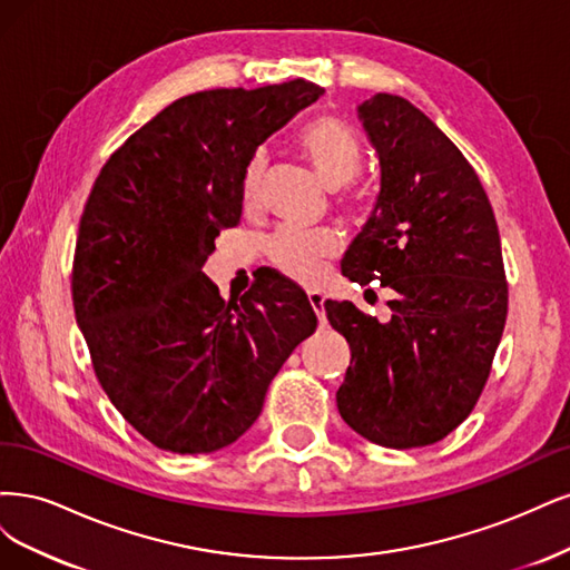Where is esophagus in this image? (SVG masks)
I'll return each mask as SVG.
<instances>
[{
    "label": "esophagus",
    "instance_id": "obj_1",
    "mask_svg": "<svg viewBox=\"0 0 570 570\" xmlns=\"http://www.w3.org/2000/svg\"><path fill=\"white\" fill-rule=\"evenodd\" d=\"M307 301L312 305V309H315V315L320 320V324L324 326L326 324V315H324V296L317 291H307Z\"/></svg>",
    "mask_w": 570,
    "mask_h": 570
}]
</instances>
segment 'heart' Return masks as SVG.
<instances>
[{"mask_svg":"<svg viewBox=\"0 0 570 570\" xmlns=\"http://www.w3.org/2000/svg\"><path fill=\"white\" fill-rule=\"evenodd\" d=\"M298 141L324 185L341 189V198L347 208H366L370 191L360 181H355L364 154L351 127L334 116H320L303 127ZM265 175L267 156L263 151H255L246 163L242 179V200L246 208H255L261 204ZM338 250L341 238L334 229L305 232L298 227H284L274 232L267 242L269 263L288 274L291 279L303 284H315L324 269V261L334 258Z\"/></svg>","mask_w":570,"mask_h":570,"instance_id":"1","label":"heart"}]
</instances>
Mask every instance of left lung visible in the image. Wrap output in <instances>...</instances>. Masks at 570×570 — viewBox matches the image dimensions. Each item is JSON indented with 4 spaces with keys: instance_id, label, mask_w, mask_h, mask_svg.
Returning <instances> with one entry per match:
<instances>
[{
    "instance_id": "1",
    "label": "left lung",
    "mask_w": 570,
    "mask_h": 570,
    "mask_svg": "<svg viewBox=\"0 0 570 570\" xmlns=\"http://www.w3.org/2000/svg\"><path fill=\"white\" fill-rule=\"evenodd\" d=\"M357 114L381 194L341 269L360 286L381 282L393 301L389 322L324 303L351 345L336 405L362 438L412 450L452 433L485 389L509 303L502 244L479 175L429 116L383 91Z\"/></svg>"
}]
</instances>
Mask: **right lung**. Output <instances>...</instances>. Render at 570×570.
Returning a JSON list of instances; mask_svg holds the SVG:
<instances>
[{"mask_svg":"<svg viewBox=\"0 0 570 570\" xmlns=\"http://www.w3.org/2000/svg\"><path fill=\"white\" fill-rule=\"evenodd\" d=\"M322 91L298 78L181 97L127 137L89 191L72 307L104 393L158 450L232 445L317 328L305 291L282 274L225 301L204 265L242 219L248 158Z\"/></svg>","mask_w":570,"mask_h":570,"instance_id":"right-lung-1","label":"right lung"}]
</instances>
